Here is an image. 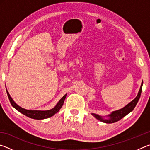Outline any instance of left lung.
Segmentation results:
<instances>
[{"instance_id": "8db88e82", "label": "left lung", "mask_w": 150, "mask_h": 150, "mask_svg": "<svg viewBox=\"0 0 150 150\" xmlns=\"http://www.w3.org/2000/svg\"><path fill=\"white\" fill-rule=\"evenodd\" d=\"M142 85H143V81H142L141 84V87L139 90L138 95L136 96V97L134 98L133 100H132L130 103H128V105L124 106V108L119 109L118 110L113 111L112 112L107 116L108 117V119H104L103 116L96 115V114H94V113H92V115L95 116V117L96 119H98V120H100L105 123L111 124V123L116 122L120 120V119H122L123 117H124V116L128 115V114L130 113V112L134 110V108H135L136 105H137V103H138V100L139 99V97H140L142 90Z\"/></svg>"}]
</instances>
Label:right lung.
Instances as JSON below:
<instances>
[{
	"label": "right lung",
	"mask_w": 150,
	"mask_h": 150,
	"mask_svg": "<svg viewBox=\"0 0 150 150\" xmlns=\"http://www.w3.org/2000/svg\"><path fill=\"white\" fill-rule=\"evenodd\" d=\"M6 93H7V95H8L10 102H11L12 106H13L14 108H16L18 111H19L20 112L23 114V115L28 116V117H29L30 118H33V119H36V120H42V119H45V118L52 117V116H54L55 114H56L57 112L60 110V108L62 107L63 103H64V100L66 98V95H67V94H66V95L63 96L54 108L50 109V110H26V109H24L23 108L20 107V106L18 105L13 100V99L12 98V97L11 96V95H10V94L8 93V91L7 90H6Z\"/></svg>",
	"instance_id": "obj_1"
}]
</instances>
